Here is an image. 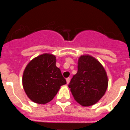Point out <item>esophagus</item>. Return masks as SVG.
<instances>
[{
	"instance_id": "obj_1",
	"label": "esophagus",
	"mask_w": 130,
	"mask_h": 130,
	"mask_svg": "<svg viewBox=\"0 0 130 130\" xmlns=\"http://www.w3.org/2000/svg\"><path fill=\"white\" fill-rule=\"evenodd\" d=\"M70 81V78H66V83H67V84H69Z\"/></svg>"
}]
</instances>
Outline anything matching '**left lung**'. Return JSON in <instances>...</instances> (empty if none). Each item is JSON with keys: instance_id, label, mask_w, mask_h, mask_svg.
<instances>
[{"instance_id": "left-lung-1", "label": "left lung", "mask_w": 130, "mask_h": 130, "mask_svg": "<svg viewBox=\"0 0 130 130\" xmlns=\"http://www.w3.org/2000/svg\"><path fill=\"white\" fill-rule=\"evenodd\" d=\"M68 87L78 104L84 107L94 105L104 96L108 87L104 66L94 57L81 55L78 59L77 72Z\"/></svg>"}]
</instances>
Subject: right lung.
I'll list each match as a JSON object with an SVG mask.
<instances>
[{
	"label": "right lung",
	"instance_id": "obj_1",
	"mask_svg": "<svg viewBox=\"0 0 130 130\" xmlns=\"http://www.w3.org/2000/svg\"><path fill=\"white\" fill-rule=\"evenodd\" d=\"M56 57L44 53L26 65L22 77L23 87L30 100L45 104L52 100L62 85L66 84L60 70L56 66Z\"/></svg>",
	"mask_w": 130,
	"mask_h": 130
}]
</instances>
